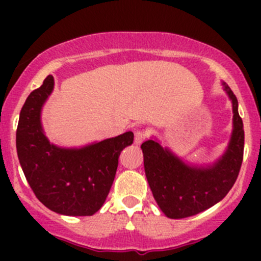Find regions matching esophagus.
I'll list each match as a JSON object with an SVG mask.
<instances>
[{
  "mask_svg": "<svg viewBox=\"0 0 261 261\" xmlns=\"http://www.w3.org/2000/svg\"><path fill=\"white\" fill-rule=\"evenodd\" d=\"M147 136H149V133H147L146 130H144V128L136 130L135 131V144L136 145H140V144H143L144 141L147 139Z\"/></svg>",
  "mask_w": 261,
  "mask_h": 261,
  "instance_id": "obj_1",
  "label": "esophagus"
}]
</instances>
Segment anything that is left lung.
<instances>
[{
  "instance_id": "obj_1",
  "label": "left lung",
  "mask_w": 261,
  "mask_h": 261,
  "mask_svg": "<svg viewBox=\"0 0 261 261\" xmlns=\"http://www.w3.org/2000/svg\"><path fill=\"white\" fill-rule=\"evenodd\" d=\"M223 86L232 101L233 131L225 155L212 167H188L156 141L141 144L147 183L158 206L169 218L189 217L210 208L238 179L244 158V125L238 98L227 84Z\"/></svg>"
}]
</instances>
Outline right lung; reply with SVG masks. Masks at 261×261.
I'll list each match as a JSON object with an SVG mask.
<instances>
[{
	"label": "right lung",
	"mask_w": 261,
	"mask_h": 261,
	"mask_svg": "<svg viewBox=\"0 0 261 261\" xmlns=\"http://www.w3.org/2000/svg\"><path fill=\"white\" fill-rule=\"evenodd\" d=\"M48 75L26 98L18 118L16 150L26 180L36 198L51 211L92 216L102 207L114 183L122 149L131 145V131L82 149L50 144L40 123V111L51 93Z\"/></svg>",
	"instance_id": "right-lung-1"
}]
</instances>
